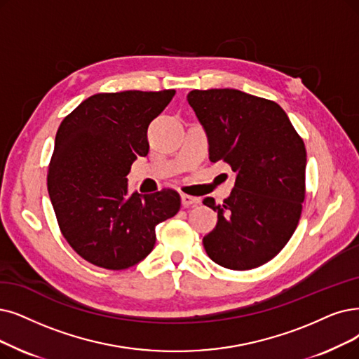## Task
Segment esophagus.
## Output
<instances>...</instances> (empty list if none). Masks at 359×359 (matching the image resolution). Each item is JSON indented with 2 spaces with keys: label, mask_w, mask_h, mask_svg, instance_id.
<instances>
[{
  "label": "esophagus",
  "mask_w": 359,
  "mask_h": 359,
  "mask_svg": "<svg viewBox=\"0 0 359 359\" xmlns=\"http://www.w3.org/2000/svg\"><path fill=\"white\" fill-rule=\"evenodd\" d=\"M181 203H182L184 208H189V206L200 203V198L189 196V194H181Z\"/></svg>",
  "instance_id": "34e87169"
}]
</instances>
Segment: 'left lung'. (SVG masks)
<instances>
[{"label": "left lung", "mask_w": 359, "mask_h": 359, "mask_svg": "<svg viewBox=\"0 0 359 359\" xmlns=\"http://www.w3.org/2000/svg\"><path fill=\"white\" fill-rule=\"evenodd\" d=\"M209 140L210 162L236 172L222 205L206 197L218 222L203 237L213 262L245 271L277 256L297 226L305 200L306 150L285 111L238 90H193L187 95Z\"/></svg>", "instance_id": "8db88e82"}]
</instances>
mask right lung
I'll return each mask as SVG.
<instances>
[{"label": "right lung", "instance_id": "right-lung-1", "mask_svg": "<svg viewBox=\"0 0 359 359\" xmlns=\"http://www.w3.org/2000/svg\"><path fill=\"white\" fill-rule=\"evenodd\" d=\"M175 90L102 93L63 119L48 166V193L60 231L81 257L126 269L153 250L154 228L181 208L175 190L128 193L131 165L147 156V128Z\"/></svg>", "mask_w": 359, "mask_h": 359}]
</instances>
